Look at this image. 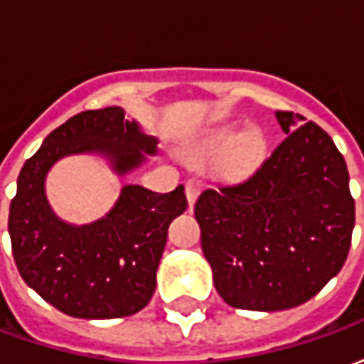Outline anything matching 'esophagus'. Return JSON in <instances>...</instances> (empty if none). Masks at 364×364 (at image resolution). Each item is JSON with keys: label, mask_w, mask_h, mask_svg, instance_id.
<instances>
[{"label": "esophagus", "mask_w": 364, "mask_h": 364, "mask_svg": "<svg viewBox=\"0 0 364 364\" xmlns=\"http://www.w3.org/2000/svg\"><path fill=\"white\" fill-rule=\"evenodd\" d=\"M200 187H203V181L197 179V177H191L185 183V195H187V200H189V206H193V203L197 200L198 193H200Z\"/></svg>", "instance_id": "34e87169"}]
</instances>
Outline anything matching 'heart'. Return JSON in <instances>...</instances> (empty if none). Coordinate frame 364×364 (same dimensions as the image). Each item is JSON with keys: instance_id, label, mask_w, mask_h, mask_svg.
Masks as SVG:
<instances>
[{"instance_id": "1", "label": "heart", "mask_w": 364, "mask_h": 364, "mask_svg": "<svg viewBox=\"0 0 364 364\" xmlns=\"http://www.w3.org/2000/svg\"><path fill=\"white\" fill-rule=\"evenodd\" d=\"M237 144V161L242 164H247L252 161L253 158H257L261 151V146H263V140L257 132H247V134L240 136L236 128H222L216 134L210 138V148L216 151H224L234 148Z\"/></svg>"}]
</instances>
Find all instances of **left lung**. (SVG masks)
<instances>
[{
	"mask_svg": "<svg viewBox=\"0 0 364 364\" xmlns=\"http://www.w3.org/2000/svg\"><path fill=\"white\" fill-rule=\"evenodd\" d=\"M274 117L287 138L273 154L195 203L218 294L257 312L316 296L343 267L355 226L349 171L328 132L290 111Z\"/></svg>",
	"mask_w": 364,
	"mask_h": 364,
	"instance_id": "obj_1",
	"label": "left lung"
}]
</instances>
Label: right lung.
Returning a JSON list of instances; mask_svg holds the SVG:
<instances>
[{
	"mask_svg": "<svg viewBox=\"0 0 364 364\" xmlns=\"http://www.w3.org/2000/svg\"><path fill=\"white\" fill-rule=\"evenodd\" d=\"M156 146L120 107H107L66 120L25 161L9 206L13 257L23 281L60 312L83 320L140 312L156 290L167 228L185 213L187 197L183 185L166 195L124 185L103 218L74 226L52 213L46 173L66 156L99 154L114 173L127 175Z\"/></svg>",
	"mask_w": 364,
	"mask_h": 364,
	"instance_id": "add662e5",
	"label": "right lung"
}]
</instances>
